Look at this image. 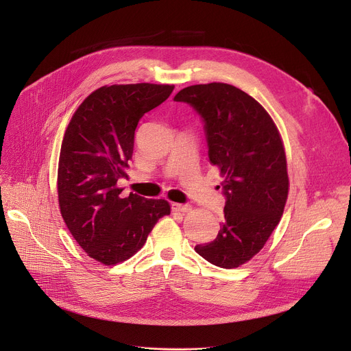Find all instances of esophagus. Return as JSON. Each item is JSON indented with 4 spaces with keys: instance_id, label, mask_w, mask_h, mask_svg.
Returning a JSON list of instances; mask_svg holds the SVG:
<instances>
[{
    "instance_id": "34e87169",
    "label": "esophagus",
    "mask_w": 351,
    "mask_h": 351,
    "mask_svg": "<svg viewBox=\"0 0 351 351\" xmlns=\"http://www.w3.org/2000/svg\"><path fill=\"white\" fill-rule=\"evenodd\" d=\"M172 211L175 213H190L191 207L187 204H179V203H172Z\"/></svg>"
}]
</instances>
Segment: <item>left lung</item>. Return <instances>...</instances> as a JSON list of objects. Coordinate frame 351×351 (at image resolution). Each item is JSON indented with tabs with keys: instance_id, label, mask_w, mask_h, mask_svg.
<instances>
[{
	"instance_id": "8db88e82",
	"label": "left lung",
	"mask_w": 351,
	"mask_h": 351,
	"mask_svg": "<svg viewBox=\"0 0 351 351\" xmlns=\"http://www.w3.org/2000/svg\"><path fill=\"white\" fill-rule=\"evenodd\" d=\"M173 99L204 118L210 162L223 178L226 195L218 236L194 250L217 267L237 268L261 252L286 206L289 176L280 133L257 99L232 84L189 86Z\"/></svg>"
}]
</instances>
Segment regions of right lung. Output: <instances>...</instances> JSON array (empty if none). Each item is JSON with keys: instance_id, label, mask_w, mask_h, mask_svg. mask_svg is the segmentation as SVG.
<instances>
[{"instance_id": "obj_1", "label": "right lung", "mask_w": 351, "mask_h": 351, "mask_svg": "<svg viewBox=\"0 0 351 351\" xmlns=\"http://www.w3.org/2000/svg\"><path fill=\"white\" fill-rule=\"evenodd\" d=\"M173 84H112L88 94L61 144L58 204L73 239L90 258L117 265L133 257L160 218L167 199L122 195L138 121L173 91Z\"/></svg>"}]
</instances>
